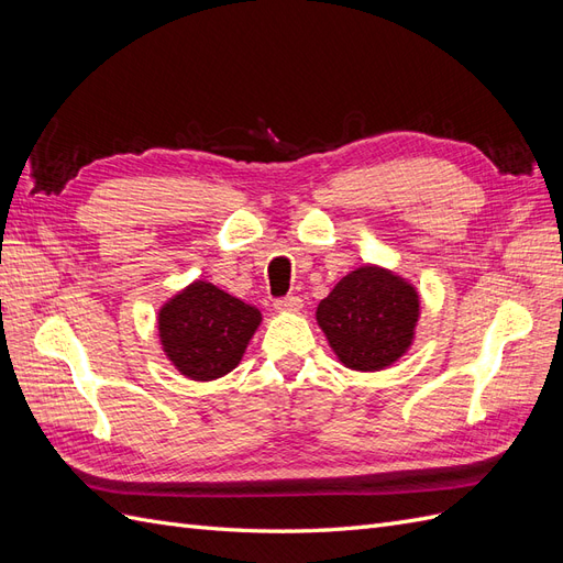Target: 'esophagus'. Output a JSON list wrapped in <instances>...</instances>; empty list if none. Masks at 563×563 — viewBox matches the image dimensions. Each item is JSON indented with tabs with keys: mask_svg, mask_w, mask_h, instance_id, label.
Returning a JSON list of instances; mask_svg holds the SVG:
<instances>
[{
	"mask_svg": "<svg viewBox=\"0 0 563 563\" xmlns=\"http://www.w3.org/2000/svg\"><path fill=\"white\" fill-rule=\"evenodd\" d=\"M300 308H302V300L298 296H286V298L275 300L277 312H300Z\"/></svg>",
	"mask_w": 563,
	"mask_h": 563,
	"instance_id": "obj_1",
	"label": "esophagus"
}]
</instances>
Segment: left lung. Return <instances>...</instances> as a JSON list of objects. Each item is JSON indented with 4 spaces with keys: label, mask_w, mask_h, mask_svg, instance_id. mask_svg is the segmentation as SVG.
<instances>
[{
    "label": "left lung",
    "mask_w": 563,
    "mask_h": 563,
    "mask_svg": "<svg viewBox=\"0 0 563 563\" xmlns=\"http://www.w3.org/2000/svg\"><path fill=\"white\" fill-rule=\"evenodd\" d=\"M420 317L413 284L378 265L356 267L319 302L317 323L347 368L380 371L411 347Z\"/></svg>",
    "instance_id": "obj_1"
}]
</instances>
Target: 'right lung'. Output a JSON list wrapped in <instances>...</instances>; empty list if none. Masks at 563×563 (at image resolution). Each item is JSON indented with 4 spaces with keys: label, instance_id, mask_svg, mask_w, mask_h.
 <instances>
[{
    "label": "right lung",
    "instance_id": "add662e5",
    "mask_svg": "<svg viewBox=\"0 0 563 563\" xmlns=\"http://www.w3.org/2000/svg\"><path fill=\"white\" fill-rule=\"evenodd\" d=\"M261 312L209 282H192L159 310V340L172 364L192 380L223 378L242 362Z\"/></svg>",
    "mask_w": 563,
    "mask_h": 563
}]
</instances>
